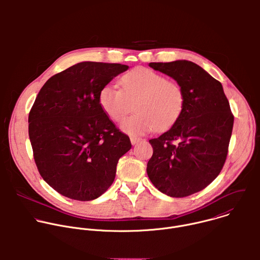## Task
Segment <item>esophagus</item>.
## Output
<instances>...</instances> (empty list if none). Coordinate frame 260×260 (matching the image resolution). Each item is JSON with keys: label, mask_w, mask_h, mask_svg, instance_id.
Instances as JSON below:
<instances>
[{"label": "esophagus", "mask_w": 260, "mask_h": 260, "mask_svg": "<svg viewBox=\"0 0 260 260\" xmlns=\"http://www.w3.org/2000/svg\"><path fill=\"white\" fill-rule=\"evenodd\" d=\"M142 139L141 138H137V137H131V142H132V144L133 145H135V144H137L138 142H140Z\"/></svg>", "instance_id": "esophagus-1"}]
</instances>
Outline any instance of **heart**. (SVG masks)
Here are the masks:
<instances>
[{"label":"heart","mask_w":260,"mask_h":260,"mask_svg":"<svg viewBox=\"0 0 260 260\" xmlns=\"http://www.w3.org/2000/svg\"><path fill=\"white\" fill-rule=\"evenodd\" d=\"M121 88L107 84L99 93V102L106 115L121 122L135 103L136 114L127 118L121 128L128 135L141 136L153 129L170 128L180 117L184 108V92L175 81L167 80L162 74L138 67L120 79Z\"/></svg>","instance_id":"heart-1"}]
</instances>
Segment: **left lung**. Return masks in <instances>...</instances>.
<instances>
[{
    "label": "left lung",
    "mask_w": 260,
    "mask_h": 260,
    "mask_svg": "<svg viewBox=\"0 0 260 260\" xmlns=\"http://www.w3.org/2000/svg\"><path fill=\"white\" fill-rule=\"evenodd\" d=\"M149 67L174 78L185 101L174 125L149 141L153 154L147 174L160 192L188 197L206 188L223 168L234 114L221 83L197 63L176 60Z\"/></svg>",
    "instance_id": "obj_1"
}]
</instances>
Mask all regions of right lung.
<instances>
[{
  "label": "right lung",
  "instance_id": "add662e5",
  "mask_svg": "<svg viewBox=\"0 0 260 260\" xmlns=\"http://www.w3.org/2000/svg\"><path fill=\"white\" fill-rule=\"evenodd\" d=\"M128 66L83 61L49 78L28 114L34 159L44 181L72 200L87 202L112 185L131 148L103 111L99 93Z\"/></svg>",
  "mask_w": 260,
  "mask_h": 260
}]
</instances>
